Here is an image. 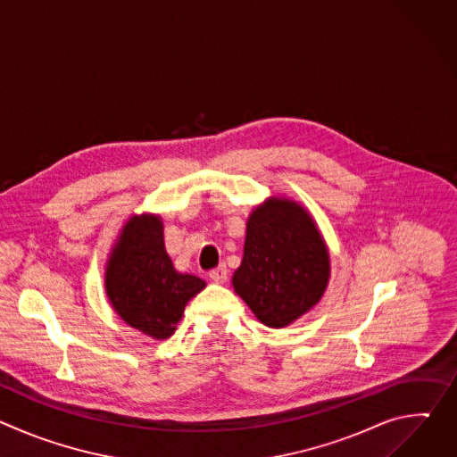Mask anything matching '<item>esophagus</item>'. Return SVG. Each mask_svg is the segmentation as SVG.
<instances>
[{
	"mask_svg": "<svg viewBox=\"0 0 457 457\" xmlns=\"http://www.w3.org/2000/svg\"><path fill=\"white\" fill-rule=\"evenodd\" d=\"M208 277H210V280L215 282V284H224V282L228 280V270H226V266H219V268L212 270V271L208 273Z\"/></svg>",
	"mask_w": 457,
	"mask_h": 457,
	"instance_id": "1",
	"label": "esophagus"
}]
</instances>
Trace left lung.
<instances>
[{
  "label": "left lung",
  "mask_w": 457,
  "mask_h": 457,
  "mask_svg": "<svg viewBox=\"0 0 457 457\" xmlns=\"http://www.w3.org/2000/svg\"><path fill=\"white\" fill-rule=\"evenodd\" d=\"M329 278V247L300 203L270 197L253 208L231 284L260 321L287 328L321 300Z\"/></svg>",
  "instance_id": "obj_1"
}]
</instances>
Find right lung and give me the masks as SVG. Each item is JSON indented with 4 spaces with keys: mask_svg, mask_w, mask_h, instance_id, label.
Segmentation results:
<instances>
[{
    "mask_svg": "<svg viewBox=\"0 0 457 457\" xmlns=\"http://www.w3.org/2000/svg\"><path fill=\"white\" fill-rule=\"evenodd\" d=\"M206 287L189 273H179L164 247L161 215L129 217L106 258L104 291L119 318L154 340L170 338L186 303Z\"/></svg>",
    "mask_w": 457,
    "mask_h": 457,
    "instance_id": "obj_1",
    "label": "right lung"
}]
</instances>
